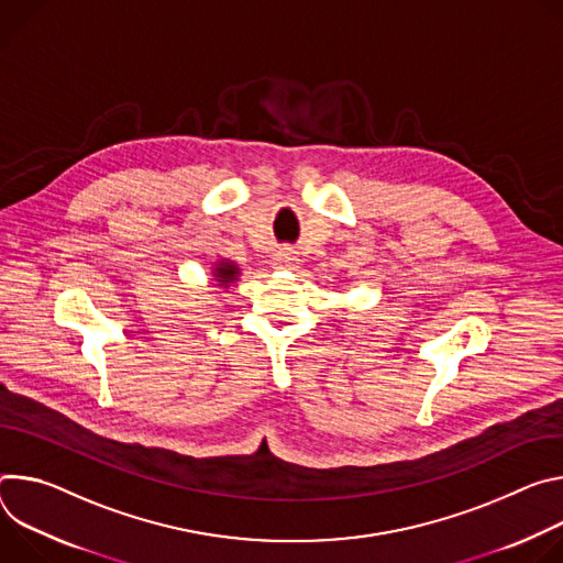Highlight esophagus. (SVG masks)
I'll return each mask as SVG.
<instances>
[{
	"label": "esophagus",
	"instance_id": "obj_1",
	"mask_svg": "<svg viewBox=\"0 0 563 563\" xmlns=\"http://www.w3.org/2000/svg\"><path fill=\"white\" fill-rule=\"evenodd\" d=\"M297 264H299L297 253H295V250H290V247H284V250H279V253L275 255V268H279V271H295Z\"/></svg>",
	"mask_w": 563,
	"mask_h": 563
}]
</instances>
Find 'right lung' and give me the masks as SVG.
Instances as JSON below:
<instances>
[{
	"instance_id": "add662e5",
	"label": "right lung",
	"mask_w": 563,
	"mask_h": 563,
	"mask_svg": "<svg viewBox=\"0 0 563 563\" xmlns=\"http://www.w3.org/2000/svg\"><path fill=\"white\" fill-rule=\"evenodd\" d=\"M236 277H239V268H236L232 262H228V260L217 262V266H214V279L219 282V286H230V284L236 282Z\"/></svg>"
}]
</instances>
